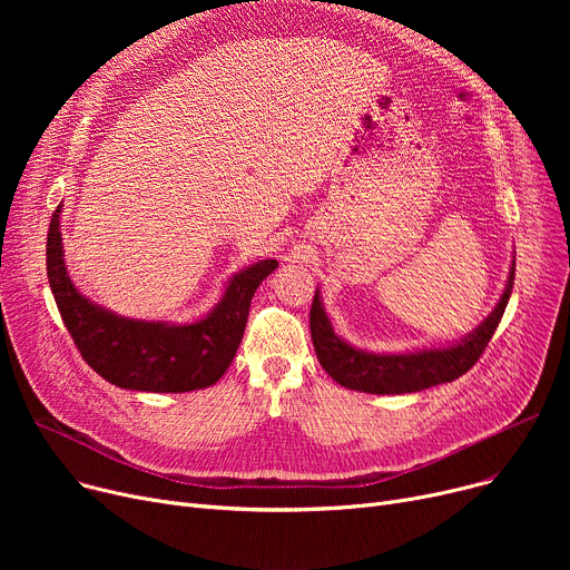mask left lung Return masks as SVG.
<instances>
[{"label": "left lung", "mask_w": 570, "mask_h": 570, "mask_svg": "<svg viewBox=\"0 0 570 570\" xmlns=\"http://www.w3.org/2000/svg\"><path fill=\"white\" fill-rule=\"evenodd\" d=\"M515 267H511L505 291L494 312L462 342L453 346L423 348L413 353H370L346 344L340 335H335L316 288L309 312V327L318 363L340 385L348 387V391L372 395L417 393L439 383L455 381L466 374L475 365L478 357L483 355L503 316L508 297H511Z\"/></svg>", "instance_id": "left-lung-1"}]
</instances>
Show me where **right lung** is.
<instances>
[{
	"instance_id": "obj_1",
	"label": "right lung",
	"mask_w": 570,
	"mask_h": 570,
	"mask_svg": "<svg viewBox=\"0 0 570 570\" xmlns=\"http://www.w3.org/2000/svg\"><path fill=\"white\" fill-rule=\"evenodd\" d=\"M59 213L62 205L55 209L48 228V282L82 361L127 391L189 393L217 383L243 342L252 297L277 261L267 258L233 275L217 307L196 323L134 321L78 293L65 265Z\"/></svg>"
}]
</instances>
